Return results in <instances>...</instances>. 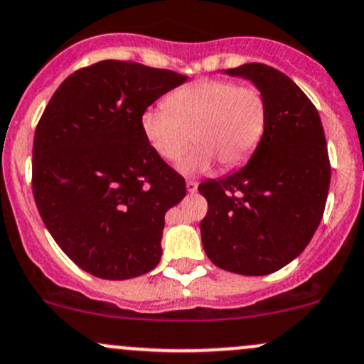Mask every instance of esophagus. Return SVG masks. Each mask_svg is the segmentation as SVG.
<instances>
[{
    "instance_id": "obj_1",
    "label": "esophagus",
    "mask_w": 364,
    "mask_h": 364,
    "mask_svg": "<svg viewBox=\"0 0 364 364\" xmlns=\"http://www.w3.org/2000/svg\"><path fill=\"white\" fill-rule=\"evenodd\" d=\"M197 188H198V185L195 181H186V190L190 191V193H195V191H197Z\"/></svg>"
}]
</instances>
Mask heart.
<instances>
[{
    "mask_svg": "<svg viewBox=\"0 0 364 364\" xmlns=\"http://www.w3.org/2000/svg\"><path fill=\"white\" fill-rule=\"evenodd\" d=\"M267 117L261 87L203 77L174 90L166 107L143 112L141 131L151 149L169 162L179 161L193 139L197 149L179 164V171L191 176L213 169L214 161L226 171L245 164L264 136Z\"/></svg>",
    "mask_w": 364,
    "mask_h": 364,
    "instance_id": "obj_1",
    "label": "heart"
}]
</instances>
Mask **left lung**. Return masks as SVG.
Segmentation results:
<instances>
[{"instance_id":"1","label":"left lung","mask_w":364,"mask_h":364,"mask_svg":"<svg viewBox=\"0 0 364 364\" xmlns=\"http://www.w3.org/2000/svg\"><path fill=\"white\" fill-rule=\"evenodd\" d=\"M225 74L261 87L269 117L242 169L198 186L209 203L202 243L221 269L262 277L294 261L318 230L331 173L325 131L316 107L283 72L245 63Z\"/></svg>"}]
</instances>
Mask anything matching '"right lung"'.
<instances>
[{"label":"right lung","mask_w":364,"mask_h":364,"mask_svg":"<svg viewBox=\"0 0 364 364\" xmlns=\"http://www.w3.org/2000/svg\"><path fill=\"white\" fill-rule=\"evenodd\" d=\"M186 75L103 60L70 74L39 119L33 193L43 223L72 261L103 279L159 264L164 215L185 179L146 141L141 114Z\"/></svg>","instance_id":"right-lung-1"}]
</instances>
